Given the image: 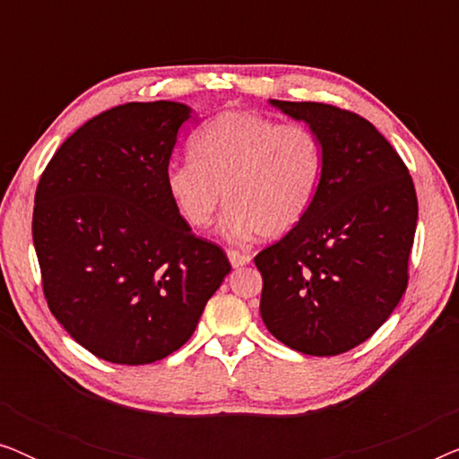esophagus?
<instances>
[{
    "label": "esophagus",
    "mask_w": 459,
    "mask_h": 459,
    "mask_svg": "<svg viewBox=\"0 0 459 459\" xmlns=\"http://www.w3.org/2000/svg\"><path fill=\"white\" fill-rule=\"evenodd\" d=\"M228 256H230L231 267H244L248 265L250 259H253V256L247 253H240V250H228Z\"/></svg>",
    "instance_id": "1"
}]
</instances>
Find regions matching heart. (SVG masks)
I'll list each match as a JSON object with an SVG mask.
<instances>
[{
	"label": "heart",
	"mask_w": 459,
	"mask_h": 459,
	"mask_svg": "<svg viewBox=\"0 0 459 459\" xmlns=\"http://www.w3.org/2000/svg\"><path fill=\"white\" fill-rule=\"evenodd\" d=\"M192 160L167 167L169 196L192 228L230 206L223 234L234 242L280 238L309 211L322 178V143L309 127L250 110H223L194 135Z\"/></svg>",
	"instance_id": "obj_1"
}]
</instances>
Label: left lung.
<instances>
[{
	"label": "left lung",
	"mask_w": 459,
	"mask_h": 459,
	"mask_svg": "<svg viewBox=\"0 0 459 459\" xmlns=\"http://www.w3.org/2000/svg\"><path fill=\"white\" fill-rule=\"evenodd\" d=\"M269 102L309 125L324 165L305 217L255 256L263 275L261 317L299 353H347L403 297L416 187L397 150L363 117L319 102Z\"/></svg>",
	"instance_id": "8db88e82"
}]
</instances>
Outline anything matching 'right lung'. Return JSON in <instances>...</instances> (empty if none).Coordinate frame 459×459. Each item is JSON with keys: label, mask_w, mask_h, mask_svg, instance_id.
Returning <instances> with one entry per match:
<instances>
[{"label": "right lung", "mask_w": 459, "mask_h": 459, "mask_svg": "<svg viewBox=\"0 0 459 459\" xmlns=\"http://www.w3.org/2000/svg\"><path fill=\"white\" fill-rule=\"evenodd\" d=\"M179 102H129L79 127L43 171L33 242L49 311L100 359L143 366L196 330L231 265L192 234L165 173Z\"/></svg>", "instance_id": "add662e5"}]
</instances>
